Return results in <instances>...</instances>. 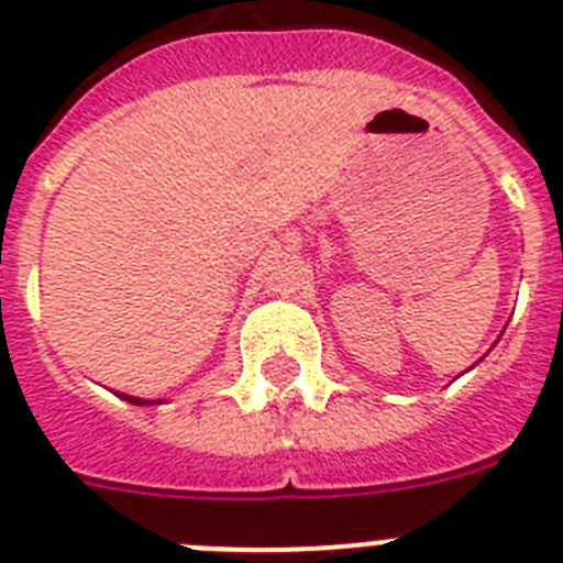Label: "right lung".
<instances>
[{"mask_svg":"<svg viewBox=\"0 0 563 563\" xmlns=\"http://www.w3.org/2000/svg\"><path fill=\"white\" fill-rule=\"evenodd\" d=\"M118 397H123V400L134 402V406H152V402H161V400H143V397H129V395H121V391H114Z\"/></svg>","mask_w":563,"mask_h":563,"instance_id":"1","label":"right lung"}]
</instances>
